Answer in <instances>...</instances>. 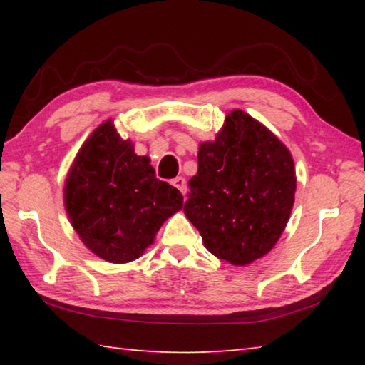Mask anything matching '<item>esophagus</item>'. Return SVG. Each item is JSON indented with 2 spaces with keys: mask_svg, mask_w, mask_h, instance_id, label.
Masks as SVG:
<instances>
[{
  "mask_svg": "<svg viewBox=\"0 0 365 365\" xmlns=\"http://www.w3.org/2000/svg\"><path fill=\"white\" fill-rule=\"evenodd\" d=\"M172 185H174L175 188L180 190L182 195H185V191H187V180H185L183 177H175L174 180H172Z\"/></svg>",
  "mask_w": 365,
  "mask_h": 365,
  "instance_id": "34e87169",
  "label": "esophagus"
}]
</instances>
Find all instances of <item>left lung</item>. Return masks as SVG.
Here are the masks:
<instances>
[{
	"instance_id": "obj_1",
	"label": "left lung",
	"mask_w": 365,
	"mask_h": 365,
	"mask_svg": "<svg viewBox=\"0 0 365 365\" xmlns=\"http://www.w3.org/2000/svg\"><path fill=\"white\" fill-rule=\"evenodd\" d=\"M296 175L287 146L243 110L227 115L214 141L200 145L183 212L207 251L233 265L262 257L292 214Z\"/></svg>"
}]
</instances>
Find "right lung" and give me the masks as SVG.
I'll use <instances>...</instances> for the list:
<instances>
[{"label":"right lung","instance_id":"add662e5","mask_svg":"<svg viewBox=\"0 0 365 365\" xmlns=\"http://www.w3.org/2000/svg\"><path fill=\"white\" fill-rule=\"evenodd\" d=\"M66 209L86 248L108 262L140 257L164 220L183 206L175 187L156 178L113 122L85 141L64 187Z\"/></svg>","mask_w":365,"mask_h":365}]
</instances>
